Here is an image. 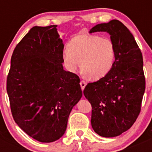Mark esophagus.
Returning a JSON list of instances; mask_svg holds the SVG:
<instances>
[{
	"mask_svg": "<svg viewBox=\"0 0 152 152\" xmlns=\"http://www.w3.org/2000/svg\"><path fill=\"white\" fill-rule=\"evenodd\" d=\"M80 87H81V90L84 91V88H85V86H86V82L84 81V80H80Z\"/></svg>",
	"mask_w": 152,
	"mask_h": 152,
	"instance_id": "34e87169",
	"label": "esophagus"
}]
</instances>
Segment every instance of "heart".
<instances>
[{
	"instance_id": "obj_1",
	"label": "heart",
	"mask_w": 152,
	"mask_h": 152,
	"mask_svg": "<svg viewBox=\"0 0 152 152\" xmlns=\"http://www.w3.org/2000/svg\"><path fill=\"white\" fill-rule=\"evenodd\" d=\"M116 56V45L110 37L98 35H78L63 52L67 69L75 72L80 68L90 79L99 80L110 72Z\"/></svg>"
}]
</instances>
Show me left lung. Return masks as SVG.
I'll return each mask as SVG.
<instances>
[{
	"instance_id": "8db88e82",
	"label": "left lung",
	"mask_w": 152,
	"mask_h": 152,
	"mask_svg": "<svg viewBox=\"0 0 152 152\" xmlns=\"http://www.w3.org/2000/svg\"><path fill=\"white\" fill-rule=\"evenodd\" d=\"M107 32L116 45L111 71L84 90L92 107L91 126L103 137L118 136L127 131L139 116L145 90L143 58L133 36L123 23L113 20L97 24L90 33Z\"/></svg>"
}]
</instances>
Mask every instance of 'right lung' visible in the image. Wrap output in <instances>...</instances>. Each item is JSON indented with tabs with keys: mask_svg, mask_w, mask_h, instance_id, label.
I'll return each mask as SVG.
<instances>
[{
	"mask_svg": "<svg viewBox=\"0 0 152 152\" xmlns=\"http://www.w3.org/2000/svg\"><path fill=\"white\" fill-rule=\"evenodd\" d=\"M57 26H34L15 47L7 92L15 123L41 142L60 139L82 96L80 78L63 69L64 44Z\"/></svg>",
	"mask_w": 152,
	"mask_h": 152,
	"instance_id": "1",
	"label": "right lung"
}]
</instances>
